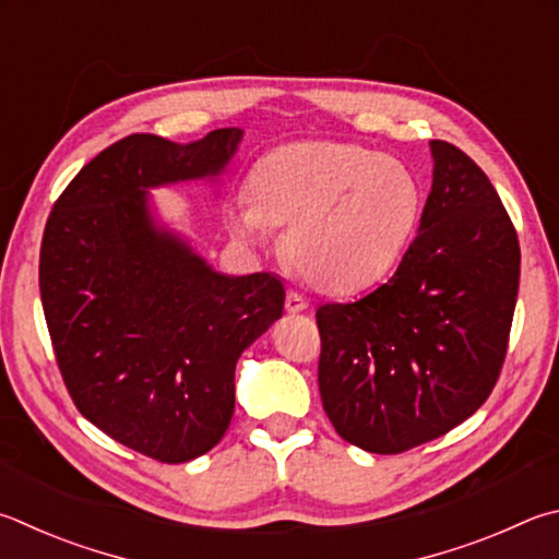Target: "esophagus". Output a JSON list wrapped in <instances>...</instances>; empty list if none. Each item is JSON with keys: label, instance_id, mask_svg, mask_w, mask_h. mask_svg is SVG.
<instances>
[{"label": "esophagus", "instance_id": "obj_1", "mask_svg": "<svg viewBox=\"0 0 559 559\" xmlns=\"http://www.w3.org/2000/svg\"><path fill=\"white\" fill-rule=\"evenodd\" d=\"M308 308V300L300 296V293H296V290H288V296H286V310L288 312H302Z\"/></svg>", "mask_w": 559, "mask_h": 559}]
</instances>
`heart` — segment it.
Instances as JSON below:
<instances>
[{"label": "heart", "instance_id": "b5f03b06", "mask_svg": "<svg viewBox=\"0 0 559 559\" xmlns=\"http://www.w3.org/2000/svg\"><path fill=\"white\" fill-rule=\"evenodd\" d=\"M420 207V180L403 160L344 141H298L253 166L249 195L231 202L227 219L249 245L288 227L283 251L300 276L349 293L395 266Z\"/></svg>", "mask_w": 559, "mask_h": 559}]
</instances>
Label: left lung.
<instances>
[{"instance_id":"8db88e82","label":"left lung","mask_w":559,"mask_h":559,"mask_svg":"<svg viewBox=\"0 0 559 559\" xmlns=\"http://www.w3.org/2000/svg\"><path fill=\"white\" fill-rule=\"evenodd\" d=\"M432 190L389 283L318 318L322 408L342 440L399 454L464 423L509 349L521 247L499 192L448 141H430Z\"/></svg>"}]
</instances>
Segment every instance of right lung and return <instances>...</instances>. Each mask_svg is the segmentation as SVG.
<instances>
[{
  "label": "right lung",
  "instance_id": "obj_1",
  "mask_svg": "<svg viewBox=\"0 0 559 559\" xmlns=\"http://www.w3.org/2000/svg\"><path fill=\"white\" fill-rule=\"evenodd\" d=\"M241 136L119 139L70 180L40 241V302L70 399L111 440L166 464L225 438L237 361L286 300L273 273H217L151 215V188L219 176Z\"/></svg>",
  "mask_w": 559,
  "mask_h": 559
}]
</instances>
